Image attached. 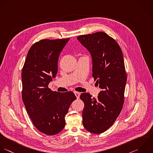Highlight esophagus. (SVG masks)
I'll return each instance as SVG.
<instances>
[{
  "label": "esophagus",
  "instance_id": "esophagus-1",
  "mask_svg": "<svg viewBox=\"0 0 153 153\" xmlns=\"http://www.w3.org/2000/svg\"><path fill=\"white\" fill-rule=\"evenodd\" d=\"M74 94H75V95H76L77 99H79V97H80V92H76V91L74 92Z\"/></svg>",
  "mask_w": 153,
  "mask_h": 153
}]
</instances>
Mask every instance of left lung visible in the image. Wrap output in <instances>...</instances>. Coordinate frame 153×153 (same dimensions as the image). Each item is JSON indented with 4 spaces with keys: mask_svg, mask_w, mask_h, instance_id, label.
<instances>
[{
    "mask_svg": "<svg viewBox=\"0 0 153 153\" xmlns=\"http://www.w3.org/2000/svg\"><path fill=\"white\" fill-rule=\"evenodd\" d=\"M77 39L91 55L92 76L101 89L97 98L89 93L80 95L85 104L83 125L88 131L99 134L113 125L123 108L127 80L123 53L117 42L104 32Z\"/></svg>",
    "mask_w": 153,
    "mask_h": 153,
    "instance_id": "8db88e82",
    "label": "left lung"
}]
</instances>
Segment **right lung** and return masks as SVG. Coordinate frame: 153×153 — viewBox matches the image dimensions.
<instances>
[{
    "instance_id": "obj_1",
    "label": "right lung",
    "mask_w": 153,
    "mask_h": 153,
    "mask_svg": "<svg viewBox=\"0 0 153 153\" xmlns=\"http://www.w3.org/2000/svg\"><path fill=\"white\" fill-rule=\"evenodd\" d=\"M42 39L30 48L22 70V98L33 125L42 133L53 135L65 127V116L76 100L73 92L52 91L48 85L58 72L61 52L69 40Z\"/></svg>"
}]
</instances>
